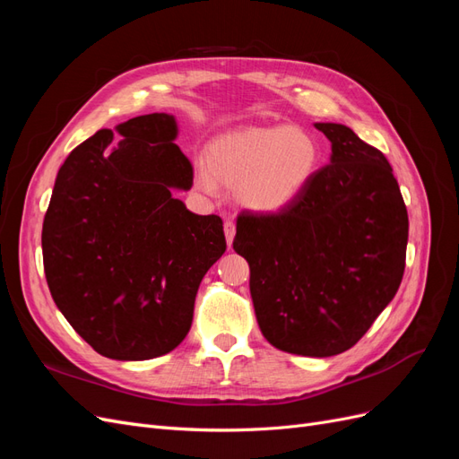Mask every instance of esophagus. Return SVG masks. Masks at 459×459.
Wrapping results in <instances>:
<instances>
[{
    "label": "esophagus",
    "mask_w": 459,
    "mask_h": 459,
    "mask_svg": "<svg viewBox=\"0 0 459 459\" xmlns=\"http://www.w3.org/2000/svg\"><path fill=\"white\" fill-rule=\"evenodd\" d=\"M224 233H226V241H228V245L231 247L233 238H235V224H233V221H230V220H226V221H224Z\"/></svg>",
    "instance_id": "esophagus-1"
}]
</instances>
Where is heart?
Wrapping results in <instances>:
<instances>
[{"instance_id": "1", "label": "heart", "mask_w": 459, "mask_h": 459, "mask_svg": "<svg viewBox=\"0 0 459 459\" xmlns=\"http://www.w3.org/2000/svg\"><path fill=\"white\" fill-rule=\"evenodd\" d=\"M322 149L302 128L262 126L218 135L199 164L195 186L216 195L218 182L235 186V199L248 211L273 214L302 197L317 174Z\"/></svg>"}]
</instances>
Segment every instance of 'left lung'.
<instances>
[{
	"label": "left lung",
	"instance_id": "obj_1",
	"mask_svg": "<svg viewBox=\"0 0 459 459\" xmlns=\"http://www.w3.org/2000/svg\"><path fill=\"white\" fill-rule=\"evenodd\" d=\"M329 164L275 214L243 212L235 253L251 268V297L266 341L327 358L349 351L386 308L406 266L408 211L379 149L342 124L316 122Z\"/></svg>",
	"mask_w": 459,
	"mask_h": 459
}]
</instances>
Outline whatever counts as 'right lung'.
<instances>
[{
  "label": "right lung",
  "instance_id": "right-lung-1",
  "mask_svg": "<svg viewBox=\"0 0 459 459\" xmlns=\"http://www.w3.org/2000/svg\"><path fill=\"white\" fill-rule=\"evenodd\" d=\"M80 143L55 179L41 230L46 280L95 352L134 362L186 339L204 273L224 255L220 216L172 197L193 186L172 115L135 117Z\"/></svg>",
  "mask_w": 459,
  "mask_h": 459
}]
</instances>
